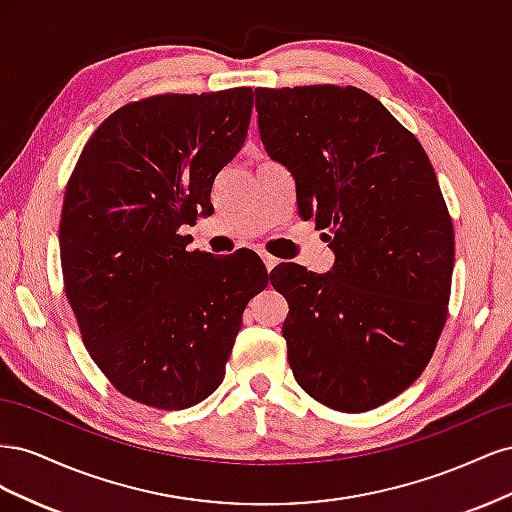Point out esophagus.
<instances>
[{"label": "esophagus", "instance_id": "34e87169", "mask_svg": "<svg viewBox=\"0 0 512 512\" xmlns=\"http://www.w3.org/2000/svg\"><path fill=\"white\" fill-rule=\"evenodd\" d=\"M260 258H262V262H265V267H267L269 273L277 267V262H280L275 256H271V254H267V252H260Z\"/></svg>", "mask_w": 512, "mask_h": 512}]
</instances>
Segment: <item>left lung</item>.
<instances>
[{
	"mask_svg": "<svg viewBox=\"0 0 512 512\" xmlns=\"http://www.w3.org/2000/svg\"><path fill=\"white\" fill-rule=\"evenodd\" d=\"M267 153L297 183L303 220L329 228L335 265L275 271L301 389L367 412L423 374L444 329L455 232L425 149L359 87L256 89Z\"/></svg>",
	"mask_w": 512,
	"mask_h": 512,
	"instance_id": "left-lung-1",
	"label": "left lung"
}]
</instances>
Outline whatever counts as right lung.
<instances>
[{"label": "right lung", "mask_w": 512, "mask_h": 512, "mask_svg": "<svg viewBox=\"0 0 512 512\" xmlns=\"http://www.w3.org/2000/svg\"><path fill=\"white\" fill-rule=\"evenodd\" d=\"M252 87L162 94L91 134L59 222L66 297L89 356L138 404L183 410L224 380L243 309L271 275L254 254L188 252L213 179L245 143Z\"/></svg>", "instance_id": "add662e5"}]
</instances>
